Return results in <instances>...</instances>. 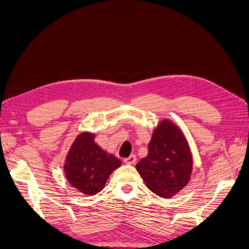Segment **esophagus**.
<instances>
[{
  "instance_id": "obj_1",
  "label": "esophagus",
  "mask_w": 249,
  "mask_h": 249,
  "mask_svg": "<svg viewBox=\"0 0 249 249\" xmlns=\"http://www.w3.org/2000/svg\"><path fill=\"white\" fill-rule=\"evenodd\" d=\"M124 162L125 164H134L135 162H136V156L131 155L130 157L124 158Z\"/></svg>"
}]
</instances>
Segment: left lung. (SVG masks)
I'll use <instances>...</instances> for the list:
<instances>
[{
  "label": "left lung",
  "instance_id": "obj_1",
  "mask_svg": "<svg viewBox=\"0 0 249 249\" xmlns=\"http://www.w3.org/2000/svg\"><path fill=\"white\" fill-rule=\"evenodd\" d=\"M190 147L179 127L164 119L148 143V154L136 169L148 189L160 197L170 198L188 184L192 172Z\"/></svg>",
  "mask_w": 249,
  "mask_h": 249
}]
</instances>
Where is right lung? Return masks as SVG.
Instances as JSON below:
<instances>
[{
  "instance_id": "right-lung-1",
  "label": "right lung",
  "mask_w": 249,
  "mask_h": 249,
  "mask_svg": "<svg viewBox=\"0 0 249 249\" xmlns=\"http://www.w3.org/2000/svg\"><path fill=\"white\" fill-rule=\"evenodd\" d=\"M122 165L116 157L94 142V135L81 133L67 154L64 172L71 185L86 195L103 190L111 173Z\"/></svg>"
}]
</instances>
